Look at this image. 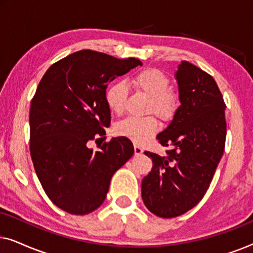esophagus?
Here are the masks:
<instances>
[{
    "mask_svg": "<svg viewBox=\"0 0 253 253\" xmlns=\"http://www.w3.org/2000/svg\"><path fill=\"white\" fill-rule=\"evenodd\" d=\"M133 148H134V154L136 155H140L144 152L143 148H141L139 145H137V144L133 145Z\"/></svg>",
    "mask_w": 253,
    "mask_h": 253,
    "instance_id": "1",
    "label": "esophagus"
}]
</instances>
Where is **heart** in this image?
Wrapping results in <instances>:
<instances>
[{
    "label": "heart",
    "instance_id": "1",
    "mask_svg": "<svg viewBox=\"0 0 253 253\" xmlns=\"http://www.w3.org/2000/svg\"><path fill=\"white\" fill-rule=\"evenodd\" d=\"M133 85L151 98L150 112H154L162 120H170L178 108V95L169 89L170 79L159 69H145L132 79ZM127 99L126 86L122 82H114L106 92V101L113 113H123ZM157 117H127L115 127L116 134L127 138L136 144H144L157 133Z\"/></svg>",
    "mask_w": 253,
    "mask_h": 253
}]
</instances>
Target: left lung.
Returning a JSON list of instances; mask_svg holds the SVG:
<instances>
[{
	"instance_id": "left-lung-1",
	"label": "left lung",
	"mask_w": 253,
	"mask_h": 253,
	"mask_svg": "<svg viewBox=\"0 0 253 253\" xmlns=\"http://www.w3.org/2000/svg\"><path fill=\"white\" fill-rule=\"evenodd\" d=\"M181 106L166 130L157 136L172 146L166 157L145 151L153 167L141 182V198L160 217L182 215L210 188L226 144V103L212 76L182 61L176 72Z\"/></svg>"
}]
</instances>
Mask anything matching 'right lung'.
<instances>
[{"mask_svg": "<svg viewBox=\"0 0 253 253\" xmlns=\"http://www.w3.org/2000/svg\"><path fill=\"white\" fill-rule=\"evenodd\" d=\"M143 63L84 49L50 65L30 109V152L49 199L74 215L95 211L114 172L133 155L127 138H114L93 152L87 141L106 134L108 83ZM106 138V137H105Z\"/></svg>", "mask_w": 253, "mask_h": 253, "instance_id": "obj_1", "label": "right lung"}]
</instances>
